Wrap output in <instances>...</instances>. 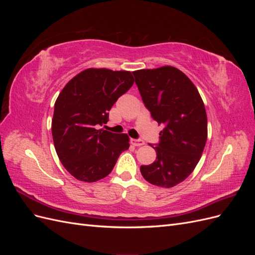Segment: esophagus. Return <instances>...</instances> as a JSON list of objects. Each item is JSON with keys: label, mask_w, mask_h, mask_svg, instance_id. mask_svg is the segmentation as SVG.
<instances>
[{"label": "esophagus", "mask_w": 255, "mask_h": 255, "mask_svg": "<svg viewBox=\"0 0 255 255\" xmlns=\"http://www.w3.org/2000/svg\"><path fill=\"white\" fill-rule=\"evenodd\" d=\"M130 143L135 146H140L144 144V141L142 139H130Z\"/></svg>", "instance_id": "esophagus-1"}]
</instances>
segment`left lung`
Segmentation results:
<instances>
[{"instance_id":"obj_1","label":"left lung","mask_w":255,"mask_h":255,"mask_svg":"<svg viewBox=\"0 0 255 255\" xmlns=\"http://www.w3.org/2000/svg\"><path fill=\"white\" fill-rule=\"evenodd\" d=\"M152 118L163 126L156 159L141 166L145 181L170 188L194 171L207 139V117L197 87L177 68L164 66L133 72ZM151 145V144H150Z\"/></svg>"}]
</instances>
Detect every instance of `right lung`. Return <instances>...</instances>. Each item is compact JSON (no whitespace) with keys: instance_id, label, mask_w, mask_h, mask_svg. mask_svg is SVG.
<instances>
[{"instance_id":"1","label":"right lung","mask_w":255,"mask_h":255,"mask_svg":"<svg viewBox=\"0 0 255 255\" xmlns=\"http://www.w3.org/2000/svg\"><path fill=\"white\" fill-rule=\"evenodd\" d=\"M129 71L89 68L76 74L54 105L52 135L60 163L76 180L92 183L109 175L128 149L127 134L103 128L118 98L133 86Z\"/></svg>"}]
</instances>
